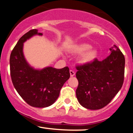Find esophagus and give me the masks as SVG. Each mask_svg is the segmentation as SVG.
Returning a JSON list of instances; mask_svg holds the SVG:
<instances>
[{
    "label": "esophagus",
    "instance_id": "1",
    "mask_svg": "<svg viewBox=\"0 0 133 133\" xmlns=\"http://www.w3.org/2000/svg\"><path fill=\"white\" fill-rule=\"evenodd\" d=\"M69 72H70V76H71V77H73V76H75V72H74V71H72V70H70Z\"/></svg>",
    "mask_w": 133,
    "mask_h": 133
}]
</instances>
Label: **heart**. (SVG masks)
Returning <instances> with one entry per match:
<instances>
[{
	"label": "heart",
	"mask_w": 133,
	"mask_h": 133,
	"mask_svg": "<svg viewBox=\"0 0 133 133\" xmlns=\"http://www.w3.org/2000/svg\"><path fill=\"white\" fill-rule=\"evenodd\" d=\"M69 52L73 54H79L78 62L86 65L91 63L97 58L98 52L96 49L91 48V45L86 43H81L73 45L69 49Z\"/></svg>",
	"instance_id": "b5f03b06"
}]
</instances>
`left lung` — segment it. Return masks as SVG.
I'll return each mask as SVG.
<instances>
[{
  "instance_id": "8db88e82",
  "label": "left lung",
  "mask_w": 133,
  "mask_h": 133,
  "mask_svg": "<svg viewBox=\"0 0 133 133\" xmlns=\"http://www.w3.org/2000/svg\"><path fill=\"white\" fill-rule=\"evenodd\" d=\"M111 54L102 61L77 65L78 87L76 97L82 106L96 110L108 105L123 84L125 59L116 45L109 49Z\"/></svg>"
}]
</instances>
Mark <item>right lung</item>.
Returning <instances> with one entry per match:
<instances>
[{
	"label": "right lung",
	"mask_w": 133,
	"mask_h": 133,
	"mask_svg": "<svg viewBox=\"0 0 133 133\" xmlns=\"http://www.w3.org/2000/svg\"><path fill=\"white\" fill-rule=\"evenodd\" d=\"M36 35L42 36L37 29L30 30L22 36L10 56L12 81L21 97L30 106L46 108L55 103L64 84L70 77L69 69L46 67L36 69L30 66L23 52L24 43Z\"/></svg>",
	"instance_id": "obj_1"
}]
</instances>
